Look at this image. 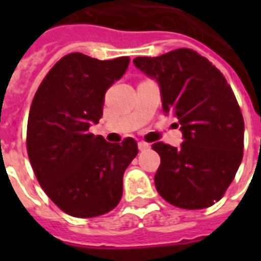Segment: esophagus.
<instances>
[{
  "label": "esophagus",
  "mask_w": 261,
  "mask_h": 261,
  "mask_svg": "<svg viewBox=\"0 0 261 261\" xmlns=\"http://www.w3.org/2000/svg\"><path fill=\"white\" fill-rule=\"evenodd\" d=\"M138 149L141 151L149 150V149H150V145H149V143H146V142H139L138 143Z\"/></svg>",
  "instance_id": "obj_1"
}]
</instances>
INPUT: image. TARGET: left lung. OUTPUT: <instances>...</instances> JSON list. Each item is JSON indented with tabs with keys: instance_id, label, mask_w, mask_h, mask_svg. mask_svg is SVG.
I'll return each mask as SVG.
<instances>
[{
	"instance_id": "8db88e82",
	"label": "left lung",
	"mask_w": 261,
	"mask_h": 261,
	"mask_svg": "<svg viewBox=\"0 0 261 261\" xmlns=\"http://www.w3.org/2000/svg\"><path fill=\"white\" fill-rule=\"evenodd\" d=\"M133 62L159 84L164 114L177 118L182 134L178 147L151 146L161 157L154 176L159 194L187 210L213 206L243 160L244 119L230 85L208 59L190 48Z\"/></svg>"
}]
</instances>
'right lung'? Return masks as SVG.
<instances>
[{"label": "right lung", "instance_id": "1", "mask_svg": "<svg viewBox=\"0 0 261 261\" xmlns=\"http://www.w3.org/2000/svg\"><path fill=\"white\" fill-rule=\"evenodd\" d=\"M128 57L98 61L65 55L40 84L27 127L31 165L47 196L77 218H92L118 206L123 174L138 154L133 138L110 143L89 133L102 116L107 89L123 77Z\"/></svg>", "mask_w": 261, "mask_h": 261}]
</instances>
